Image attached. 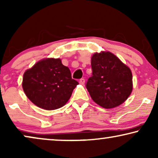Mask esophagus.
I'll list each match as a JSON object with an SVG mask.
<instances>
[{"label": "esophagus", "mask_w": 158, "mask_h": 158, "mask_svg": "<svg viewBox=\"0 0 158 158\" xmlns=\"http://www.w3.org/2000/svg\"><path fill=\"white\" fill-rule=\"evenodd\" d=\"M79 83H80V84H81V85H84V84H85V79L81 78L79 81Z\"/></svg>", "instance_id": "1"}]
</instances>
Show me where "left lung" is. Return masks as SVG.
I'll list each match as a JSON object with an SVG mask.
<instances>
[{
    "label": "left lung",
    "mask_w": 158,
    "mask_h": 158,
    "mask_svg": "<svg viewBox=\"0 0 158 158\" xmlns=\"http://www.w3.org/2000/svg\"><path fill=\"white\" fill-rule=\"evenodd\" d=\"M92 75L86 88L94 101L105 109L124 102L132 91L131 70L109 52L95 53L91 57Z\"/></svg>",
    "instance_id": "obj_1"
}]
</instances>
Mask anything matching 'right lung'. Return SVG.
I'll list each match as a JSON object with an SVG mask.
<instances>
[{"mask_svg": "<svg viewBox=\"0 0 158 158\" xmlns=\"http://www.w3.org/2000/svg\"><path fill=\"white\" fill-rule=\"evenodd\" d=\"M77 84L61 60L47 58L26 71L22 87L34 104L45 110H55L68 102Z\"/></svg>", "mask_w": 158, "mask_h": 158, "instance_id": "obj_1", "label": "right lung"}]
</instances>
